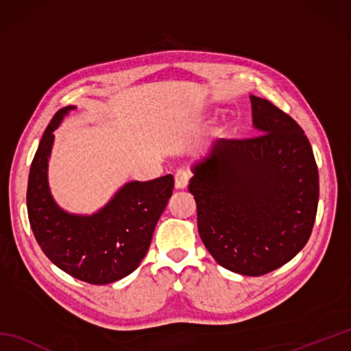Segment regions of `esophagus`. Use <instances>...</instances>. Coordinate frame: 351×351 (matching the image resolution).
Segmentation results:
<instances>
[{"mask_svg":"<svg viewBox=\"0 0 351 351\" xmlns=\"http://www.w3.org/2000/svg\"><path fill=\"white\" fill-rule=\"evenodd\" d=\"M189 182H190V173H187L185 170H178L175 173V187L178 190H184L187 189Z\"/></svg>","mask_w":351,"mask_h":351,"instance_id":"1","label":"esophagus"}]
</instances>
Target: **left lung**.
<instances>
[{"mask_svg": "<svg viewBox=\"0 0 351 351\" xmlns=\"http://www.w3.org/2000/svg\"><path fill=\"white\" fill-rule=\"evenodd\" d=\"M263 132L220 140L193 166L189 191L197 205L205 247L228 270L263 276L287 264L308 243L315 223L318 167L300 125L250 96Z\"/></svg>", "mask_w": 351, "mask_h": 351, "instance_id": "obj_1", "label": "left lung"}]
</instances>
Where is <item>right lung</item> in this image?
Instances as JSON below:
<instances>
[{
  "instance_id": "right-lung-1",
  "label": "right lung",
  "mask_w": 351,
  "mask_h": 351,
  "mask_svg": "<svg viewBox=\"0 0 351 351\" xmlns=\"http://www.w3.org/2000/svg\"><path fill=\"white\" fill-rule=\"evenodd\" d=\"M51 119L32 161L27 187L29 226L42 252L63 271L93 285H106L132 273L151 245L156 221L173 193L166 175L147 182H130L90 217L66 214L52 200L47 166L54 131L63 114Z\"/></svg>"
}]
</instances>
